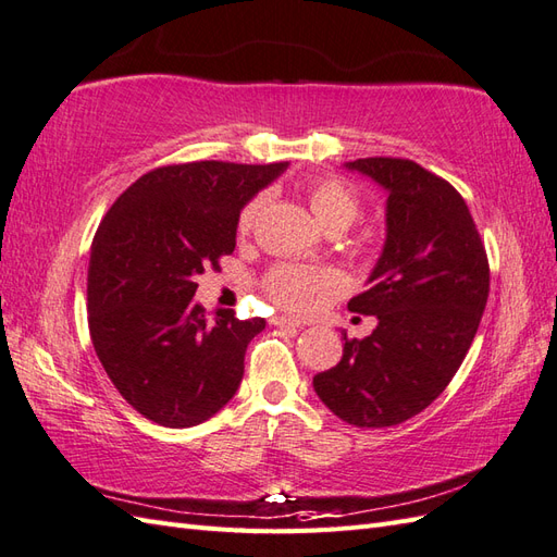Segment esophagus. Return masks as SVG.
<instances>
[{"mask_svg": "<svg viewBox=\"0 0 557 557\" xmlns=\"http://www.w3.org/2000/svg\"><path fill=\"white\" fill-rule=\"evenodd\" d=\"M273 325H277V327H301V322L292 320V318H284V315H275Z\"/></svg>", "mask_w": 557, "mask_h": 557, "instance_id": "34e87169", "label": "esophagus"}]
</instances>
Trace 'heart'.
Segmentation results:
<instances>
[{
    "mask_svg": "<svg viewBox=\"0 0 557 557\" xmlns=\"http://www.w3.org/2000/svg\"><path fill=\"white\" fill-rule=\"evenodd\" d=\"M306 197L310 203V211H313L318 223L327 232H344L348 225H354V220L360 215V199L356 197V191L348 187L344 180L334 175L315 177L313 183L306 187ZM261 203L263 201L258 197L244 203V209L237 215L239 237L251 232ZM261 287L275 306L292 310V313H306V310L313 308L322 296L334 289V277L327 270L280 263L268 270Z\"/></svg>",
    "mask_w": 557,
    "mask_h": 557,
    "instance_id": "b5f03b06",
    "label": "heart"
}]
</instances>
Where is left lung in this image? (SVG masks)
<instances>
[{
	"label": "left lung",
	"instance_id": "left-lung-1",
	"mask_svg": "<svg viewBox=\"0 0 557 557\" xmlns=\"http://www.w3.org/2000/svg\"><path fill=\"white\" fill-rule=\"evenodd\" d=\"M380 183L386 244L370 287L348 310L377 315L366 339L344 334V356L313 377L334 416L394 426L442 394L468 356L488 299V258L468 203L444 177L410 159L346 163Z\"/></svg>",
	"mask_w": 557,
	"mask_h": 557
}]
</instances>
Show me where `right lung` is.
I'll use <instances>...</instances> for the list:
<instances>
[{"label": "right lung", "mask_w": 557, "mask_h": 557, "mask_svg": "<svg viewBox=\"0 0 557 557\" xmlns=\"http://www.w3.org/2000/svg\"><path fill=\"white\" fill-rule=\"evenodd\" d=\"M287 163L191 161L153 168L97 227L87 322L99 363L147 420L183 430L223 408L265 320L213 318L194 301L203 268L235 251L237 215Z\"/></svg>", "instance_id": "add662e5"}]
</instances>
